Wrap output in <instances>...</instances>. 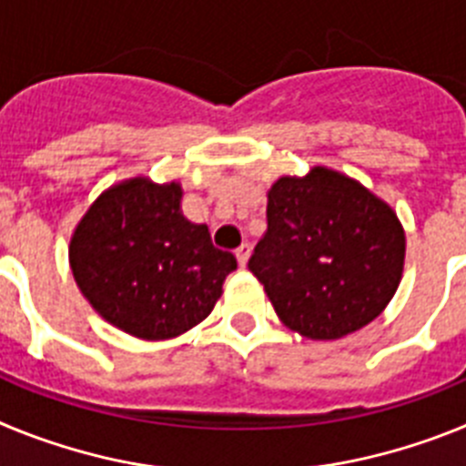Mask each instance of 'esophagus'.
Here are the masks:
<instances>
[{
	"mask_svg": "<svg viewBox=\"0 0 466 466\" xmlns=\"http://www.w3.org/2000/svg\"><path fill=\"white\" fill-rule=\"evenodd\" d=\"M249 254H252V247H249V245H242V247H238V249H236L238 263H240L242 268H245L247 261H249Z\"/></svg>",
	"mask_w": 466,
	"mask_h": 466,
	"instance_id": "1",
	"label": "esophagus"
}]
</instances>
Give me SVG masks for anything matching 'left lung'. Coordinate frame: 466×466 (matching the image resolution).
<instances>
[{
  "mask_svg": "<svg viewBox=\"0 0 466 466\" xmlns=\"http://www.w3.org/2000/svg\"><path fill=\"white\" fill-rule=\"evenodd\" d=\"M266 219L249 270L284 327L336 340L371 324L392 300L406 233L364 184L324 166L284 175L268 188Z\"/></svg>",
  "mask_w": 466,
  "mask_h": 466,
  "instance_id": "1",
  "label": "left lung"
}]
</instances>
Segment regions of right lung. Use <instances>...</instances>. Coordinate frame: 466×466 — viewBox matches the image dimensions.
<instances>
[{
    "mask_svg": "<svg viewBox=\"0 0 466 466\" xmlns=\"http://www.w3.org/2000/svg\"><path fill=\"white\" fill-rule=\"evenodd\" d=\"M182 184L130 177L95 198L69 240V268L95 312L142 340L177 339L224 294L236 257L182 212Z\"/></svg>",
    "mask_w": 466,
    "mask_h": 466,
    "instance_id": "right-lung-1",
    "label": "right lung"
}]
</instances>
